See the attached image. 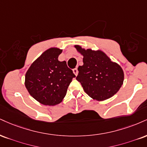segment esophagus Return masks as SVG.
Here are the masks:
<instances>
[{
    "instance_id": "esophagus-1",
    "label": "esophagus",
    "mask_w": 147,
    "mask_h": 147,
    "mask_svg": "<svg viewBox=\"0 0 147 147\" xmlns=\"http://www.w3.org/2000/svg\"><path fill=\"white\" fill-rule=\"evenodd\" d=\"M72 71H73V73L75 74V76H77V75H78V70H77V68L72 69Z\"/></svg>"
}]
</instances>
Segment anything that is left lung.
<instances>
[{"label": "left lung", "mask_w": 147, "mask_h": 147, "mask_svg": "<svg viewBox=\"0 0 147 147\" xmlns=\"http://www.w3.org/2000/svg\"><path fill=\"white\" fill-rule=\"evenodd\" d=\"M81 55L84 64L78 68L76 79L81 83L84 90L94 100L102 101L118 92L124 81V72L103 51L85 49L74 46Z\"/></svg>", "instance_id": "obj_1"}]
</instances>
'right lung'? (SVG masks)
Returning a JSON list of instances; mask_svg holds the SVG:
<instances>
[{"instance_id": "1", "label": "right lung", "mask_w": 147, "mask_h": 147, "mask_svg": "<svg viewBox=\"0 0 147 147\" xmlns=\"http://www.w3.org/2000/svg\"><path fill=\"white\" fill-rule=\"evenodd\" d=\"M62 49L51 47L39 56L25 74L24 85L29 93L37 101L45 105L60 103L75 77L65 61L58 57Z\"/></svg>"}]
</instances>
